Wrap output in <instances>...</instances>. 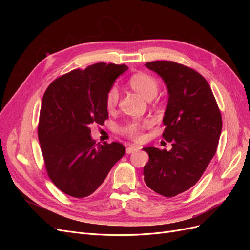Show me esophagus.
Masks as SVG:
<instances>
[{
  "mask_svg": "<svg viewBox=\"0 0 250 250\" xmlns=\"http://www.w3.org/2000/svg\"><path fill=\"white\" fill-rule=\"evenodd\" d=\"M137 150H139V147H138V146L130 145L129 147H127V148H126V153L130 154V153H133V152H135V151H137Z\"/></svg>",
  "mask_w": 250,
  "mask_h": 250,
  "instance_id": "esophagus-1",
  "label": "esophagus"
}]
</instances>
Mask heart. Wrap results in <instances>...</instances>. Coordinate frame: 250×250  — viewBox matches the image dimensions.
<instances>
[{
	"instance_id": "1",
	"label": "heart",
	"mask_w": 250,
	"mask_h": 250,
	"mask_svg": "<svg viewBox=\"0 0 250 250\" xmlns=\"http://www.w3.org/2000/svg\"><path fill=\"white\" fill-rule=\"evenodd\" d=\"M128 83L135 92H138L145 99H151L156 95L158 83L155 78L146 73H135L128 79ZM119 90L116 86H111L106 94V107L113 109L118 104ZM152 122L150 120L133 119L119 128V131L132 141H140L143 138V131L149 127Z\"/></svg>"
}]
</instances>
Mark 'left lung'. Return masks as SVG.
<instances>
[{"label":"left lung","instance_id":"8db88e82","mask_svg":"<svg viewBox=\"0 0 250 250\" xmlns=\"http://www.w3.org/2000/svg\"><path fill=\"white\" fill-rule=\"evenodd\" d=\"M145 65L160 75L168 88L163 138L172 143V149L143 148L149 155L144 180L151 190L170 198L197 183L214 157L222 130L221 112L198 72L168 60Z\"/></svg>","mask_w":250,"mask_h":250}]
</instances>
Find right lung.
<instances>
[{
  "label": "right lung",
  "mask_w": 250,
  "mask_h": 250,
  "mask_svg": "<svg viewBox=\"0 0 250 250\" xmlns=\"http://www.w3.org/2000/svg\"><path fill=\"white\" fill-rule=\"evenodd\" d=\"M127 69L95 63L58 77L44 92L37 133L48 176L66 195L84 198L93 194L125 154L121 143L96 145L89 125H103L108 119L106 94Z\"/></svg>",
  "instance_id": "add662e5"
}]
</instances>
